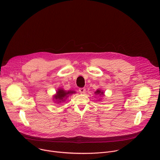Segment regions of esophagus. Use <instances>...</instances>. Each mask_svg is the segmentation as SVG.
Here are the masks:
<instances>
[{"instance_id": "1", "label": "esophagus", "mask_w": 160, "mask_h": 160, "mask_svg": "<svg viewBox=\"0 0 160 160\" xmlns=\"http://www.w3.org/2000/svg\"><path fill=\"white\" fill-rule=\"evenodd\" d=\"M85 88H79V92H80V93H81V94H84L85 92Z\"/></svg>"}]
</instances>
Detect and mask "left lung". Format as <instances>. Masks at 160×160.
I'll return each mask as SVG.
<instances>
[{"mask_svg":"<svg viewBox=\"0 0 160 160\" xmlns=\"http://www.w3.org/2000/svg\"><path fill=\"white\" fill-rule=\"evenodd\" d=\"M95 94H96V95H98V94H99V96H101V95H104V92H102V91H101V90H97L96 92H95Z\"/></svg>","mask_w":160,"mask_h":160,"instance_id":"8db88e82","label":"left lung"}]
</instances>
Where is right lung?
I'll return each mask as SVG.
<instances>
[{"label":"right lung","instance_id":"right-lung-1","mask_svg":"<svg viewBox=\"0 0 160 160\" xmlns=\"http://www.w3.org/2000/svg\"><path fill=\"white\" fill-rule=\"evenodd\" d=\"M73 93H75V91H66L62 88H59L56 92V94L54 96V98L55 99L56 102L59 103L61 102H64L66 98Z\"/></svg>","mask_w":160,"mask_h":160}]
</instances>
